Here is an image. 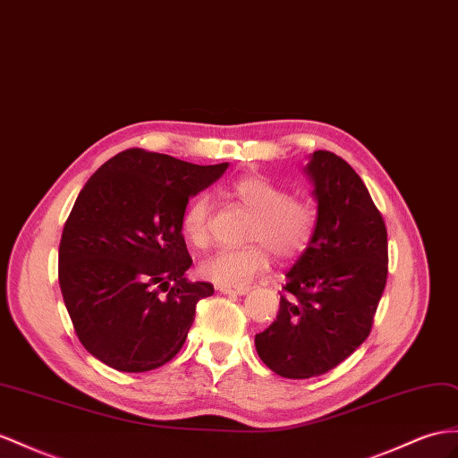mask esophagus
<instances>
[{
  "label": "esophagus",
  "mask_w": 458,
  "mask_h": 458,
  "mask_svg": "<svg viewBox=\"0 0 458 458\" xmlns=\"http://www.w3.org/2000/svg\"><path fill=\"white\" fill-rule=\"evenodd\" d=\"M218 290L222 292V294H248V292L251 290L250 286H240V288H230V286H218Z\"/></svg>",
  "instance_id": "esophagus-1"
}]
</instances>
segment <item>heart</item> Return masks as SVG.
<instances>
[{
	"label": "heart",
	"mask_w": 458,
	"mask_h": 458,
	"mask_svg": "<svg viewBox=\"0 0 458 458\" xmlns=\"http://www.w3.org/2000/svg\"><path fill=\"white\" fill-rule=\"evenodd\" d=\"M225 195L251 213L245 230V242H255L245 248L218 250L199 265L201 275L218 286H248L271 263V251L280 261H292L310 248L318 210L306 199L292 197L286 185L261 174H248L233 180ZM210 203L207 195H197L185 205L180 228L187 243L207 248Z\"/></svg>",
	"instance_id": "heart-1"
}]
</instances>
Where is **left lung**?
I'll return each instance as SVG.
<instances>
[{
  "instance_id": "8db88e82",
  "label": "left lung",
  "mask_w": 458,
  "mask_h": 458,
  "mask_svg": "<svg viewBox=\"0 0 458 458\" xmlns=\"http://www.w3.org/2000/svg\"><path fill=\"white\" fill-rule=\"evenodd\" d=\"M306 172L318 226L286 273L276 319L255 335L265 366L288 379L331 371L366 341L389 273L385 220L354 168L315 150Z\"/></svg>"
}]
</instances>
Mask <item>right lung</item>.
Wrapping results in <instances>:
<instances>
[{"label":"right lung","mask_w":458,"mask_h":458,"mask_svg":"<svg viewBox=\"0 0 458 458\" xmlns=\"http://www.w3.org/2000/svg\"><path fill=\"white\" fill-rule=\"evenodd\" d=\"M127 148L90 175L60 242V288L92 356L129 373L157 369L182 350L210 283H190L182 236L190 197L226 172Z\"/></svg>","instance_id":"add662e5"}]
</instances>
